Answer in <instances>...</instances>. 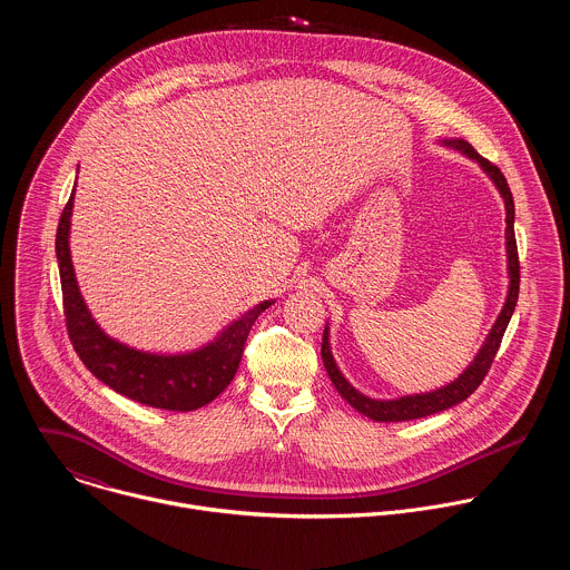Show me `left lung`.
I'll list each match as a JSON object with an SVG mask.
<instances>
[{
    "label": "left lung",
    "instance_id": "left-lung-1",
    "mask_svg": "<svg viewBox=\"0 0 570 570\" xmlns=\"http://www.w3.org/2000/svg\"><path fill=\"white\" fill-rule=\"evenodd\" d=\"M446 146L464 153L466 157L475 159L480 169L492 178V183L497 185V189L501 191L503 200H505V248H508V273H510V291H508V297H505V304H503V311L499 313L494 327L490 332V336H487V341L482 343L480 352L475 354V358L471 361V365L455 379L451 381L449 385L444 387H438L433 392H424V394H409V396H399V399H370L365 394H361L345 376L343 372L338 370L336 361H334V354H332V347H330V330L324 327V334H322V363L324 367H327V374L332 379V383L336 385V390L341 392V396L352 405V409H356L361 415L374 420V422H409V420H420V417H429V415H435V413H442L446 409H451V405L464 401L469 394H473V390L482 383V379L487 376V372H490L492 363H494V356L501 347V341H503V334L508 330L510 324V317L514 313V306H517V299H519V253H517V238H514V198H512V191L508 187V180L505 176L501 174V169L497 165H492L490 159H484L482 155L475 153V148L464 141V139H444Z\"/></svg>",
    "mask_w": 570,
    "mask_h": 570
}]
</instances>
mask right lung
I'll list each match as a JSON object with an SVG mask.
<instances>
[{
    "label": "right lung",
    "instance_id": "right-lung-1",
    "mask_svg": "<svg viewBox=\"0 0 570 570\" xmlns=\"http://www.w3.org/2000/svg\"><path fill=\"white\" fill-rule=\"evenodd\" d=\"M73 189L62 209L56 232V257L62 286V306L69 341L83 365L115 392L139 401L150 409L187 413L214 401L234 379L243 345L248 341L255 320L273 299L250 308L234 320L218 338L189 354H148L110 338L80 297L69 255V218Z\"/></svg>",
    "mask_w": 570,
    "mask_h": 570
}]
</instances>
